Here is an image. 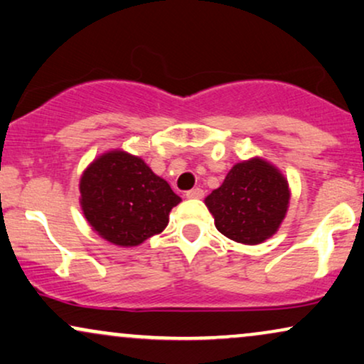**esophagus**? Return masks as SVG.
<instances>
[{"label": "esophagus", "instance_id": "esophagus-1", "mask_svg": "<svg viewBox=\"0 0 364 364\" xmlns=\"http://www.w3.org/2000/svg\"><path fill=\"white\" fill-rule=\"evenodd\" d=\"M203 190H201V188H193V190H190V191H186V198L188 200H201V198H203Z\"/></svg>", "mask_w": 364, "mask_h": 364}]
</instances>
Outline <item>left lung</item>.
Returning a JSON list of instances; mask_svg holds the SVG:
<instances>
[{
	"instance_id": "obj_1",
	"label": "left lung",
	"mask_w": 364,
	"mask_h": 364,
	"mask_svg": "<svg viewBox=\"0 0 364 364\" xmlns=\"http://www.w3.org/2000/svg\"><path fill=\"white\" fill-rule=\"evenodd\" d=\"M291 200L287 179L274 164L252 158L230 169L222 186L205 198L220 233L245 245L277 232Z\"/></svg>"
}]
</instances>
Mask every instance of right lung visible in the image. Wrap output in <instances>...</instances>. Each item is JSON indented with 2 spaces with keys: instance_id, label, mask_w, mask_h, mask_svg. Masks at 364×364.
Returning <instances> with one entry per match:
<instances>
[{
  "instance_id": "add662e5",
  "label": "right lung",
  "mask_w": 364,
  "mask_h": 364,
  "mask_svg": "<svg viewBox=\"0 0 364 364\" xmlns=\"http://www.w3.org/2000/svg\"><path fill=\"white\" fill-rule=\"evenodd\" d=\"M181 198L137 156L116 149L99 156L80 178V205L94 232L119 247L161 233Z\"/></svg>"
}]
</instances>
